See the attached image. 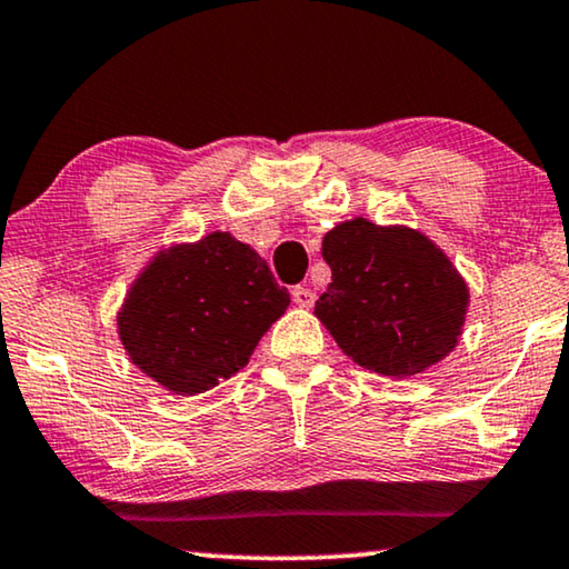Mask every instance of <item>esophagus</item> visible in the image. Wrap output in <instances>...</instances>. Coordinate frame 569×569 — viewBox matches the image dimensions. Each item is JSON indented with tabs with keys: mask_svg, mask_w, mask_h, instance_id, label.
Returning a JSON list of instances; mask_svg holds the SVG:
<instances>
[{
	"mask_svg": "<svg viewBox=\"0 0 569 569\" xmlns=\"http://www.w3.org/2000/svg\"><path fill=\"white\" fill-rule=\"evenodd\" d=\"M292 300L298 302L300 308H313L316 292L310 290V287H306V284H298V287H292Z\"/></svg>",
	"mask_w": 569,
	"mask_h": 569,
	"instance_id": "1",
	"label": "esophagus"
}]
</instances>
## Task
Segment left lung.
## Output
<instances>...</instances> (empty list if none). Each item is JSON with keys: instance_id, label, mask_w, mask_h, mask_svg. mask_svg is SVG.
Listing matches in <instances>:
<instances>
[{"instance_id": "left-lung-1", "label": "left lung", "mask_w": 569, "mask_h": 569, "mask_svg": "<svg viewBox=\"0 0 569 569\" xmlns=\"http://www.w3.org/2000/svg\"><path fill=\"white\" fill-rule=\"evenodd\" d=\"M331 282L316 316L345 355L380 376H417L458 345L469 290L422 232L357 217L326 232Z\"/></svg>"}]
</instances>
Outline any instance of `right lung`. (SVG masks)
Returning a JSON list of instances; mask_svg holds the SVG:
<instances>
[{
	"mask_svg": "<svg viewBox=\"0 0 569 569\" xmlns=\"http://www.w3.org/2000/svg\"><path fill=\"white\" fill-rule=\"evenodd\" d=\"M287 306L290 292L251 246L212 232L154 256L131 284L119 333L139 370L193 396L246 368Z\"/></svg>",
	"mask_w": 569,
	"mask_h": 569,
	"instance_id": "add662e5",
	"label": "right lung"
}]
</instances>
